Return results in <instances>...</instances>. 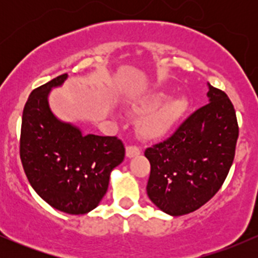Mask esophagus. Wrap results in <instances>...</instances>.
<instances>
[{
    "mask_svg": "<svg viewBox=\"0 0 258 258\" xmlns=\"http://www.w3.org/2000/svg\"><path fill=\"white\" fill-rule=\"evenodd\" d=\"M141 154V149L136 146H128L126 147V156L127 158H135Z\"/></svg>",
    "mask_w": 258,
    "mask_h": 258,
    "instance_id": "esophagus-1",
    "label": "esophagus"
}]
</instances>
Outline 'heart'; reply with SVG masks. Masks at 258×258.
<instances>
[{
    "mask_svg": "<svg viewBox=\"0 0 258 258\" xmlns=\"http://www.w3.org/2000/svg\"><path fill=\"white\" fill-rule=\"evenodd\" d=\"M168 98L167 92H156L132 105L137 115H144L139 120L137 130L143 138H158L170 132L188 111L189 100L185 96Z\"/></svg>",
    "mask_w": 258,
    "mask_h": 258,
    "instance_id": "obj_1",
    "label": "heart"
}]
</instances>
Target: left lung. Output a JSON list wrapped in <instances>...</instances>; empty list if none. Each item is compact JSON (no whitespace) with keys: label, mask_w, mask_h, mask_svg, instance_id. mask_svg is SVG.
<instances>
[{"label":"left lung","mask_w":258,"mask_h":258,"mask_svg":"<svg viewBox=\"0 0 258 258\" xmlns=\"http://www.w3.org/2000/svg\"><path fill=\"white\" fill-rule=\"evenodd\" d=\"M209 86V102L176 132L144 152L150 162L147 194L171 216L195 211L223 184L239 136L234 106L223 91Z\"/></svg>","instance_id":"obj_1"}]
</instances>
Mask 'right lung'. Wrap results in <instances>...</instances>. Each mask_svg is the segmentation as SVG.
Masks as SVG:
<instances>
[{"label":"right lung","instance_id":"1","mask_svg":"<svg viewBox=\"0 0 258 258\" xmlns=\"http://www.w3.org/2000/svg\"><path fill=\"white\" fill-rule=\"evenodd\" d=\"M68 74L31 92L23 110L20 159L34 190L52 207L84 215L99 205L110 173L125 158L116 137L82 135L73 123L59 120L48 102L52 88Z\"/></svg>","mask_w":258,"mask_h":258}]
</instances>
